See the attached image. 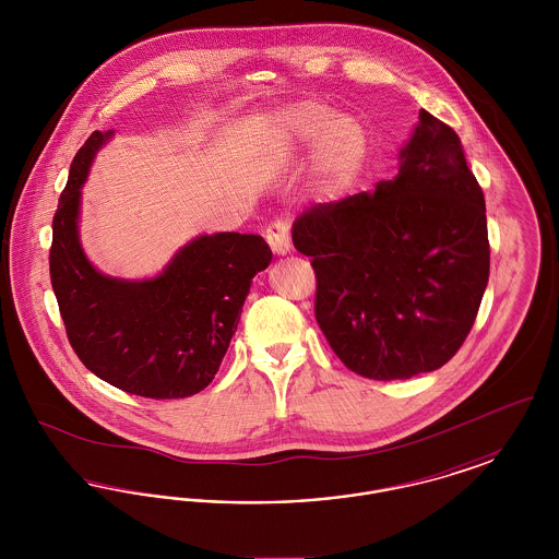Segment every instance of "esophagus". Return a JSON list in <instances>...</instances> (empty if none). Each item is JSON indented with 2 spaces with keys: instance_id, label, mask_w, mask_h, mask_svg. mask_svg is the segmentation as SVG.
Masks as SVG:
<instances>
[{
  "instance_id": "1",
  "label": "esophagus",
  "mask_w": 559,
  "mask_h": 559,
  "mask_svg": "<svg viewBox=\"0 0 559 559\" xmlns=\"http://www.w3.org/2000/svg\"><path fill=\"white\" fill-rule=\"evenodd\" d=\"M267 245L272 247L274 253L285 255L292 249V239H289V224L285 219H272L266 226Z\"/></svg>"
}]
</instances>
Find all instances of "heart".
<instances>
[{
	"instance_id": "obj_1",
	"label": "heart",
	"mask_w": 559,
	"mask_h": 559,
	"mask_svg": "<svg viewBox=\"0 0 559 559\" xmlns=\"http://www.w3.org/2000/svg\"><path fill=\"white\" fill-rule=\"evenodd\" d=\"M285 128L304 144L319 140V167L331 185H347L362 167L369 138L354 117H335V110L317 100H304L285 110Z\"/></svg>"
}]
</instances>
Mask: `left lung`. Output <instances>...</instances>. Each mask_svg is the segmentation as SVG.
<instances>
[{
    "label": "left lung",
    "instance_id": "1",
    "mask_svg": "<svg viewBox=\"0 0 559 559\" xmlns=\"http://www.w3.org/2000/svg\"><path fill=\"white\" fill-rule=\"evenodd\" d=\"M374 192L320 203L293 224L317 274L314 314L349 371L411 379L467 340L488 285L484 192L451 126L427 110Z\"/></svg>",
    "mask_w": 559,
    "mask_h": 559
}]
</instances>
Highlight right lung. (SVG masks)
<instances>
[{
	"label": "right lung",
	"instance_id": "right-lung-1",
	"mask_svg": "<svg viewBox=\"0 0 559 559\" xmlns=\"http://www.w3.org/2000/svg\"><path fill=\"white\" fill-rule=\"evenodd\" d=\"M112 132H94L71 163L52 219L50 278L69 344L85 369L142 399L199 394L212 383L237 331L251 278L272 251L258 235L199 237L153 281L100 274L78 235L80 188Z\"/></svg>",
	"mask_w": 559,
	"mask_h": 559
}]
</instances>
